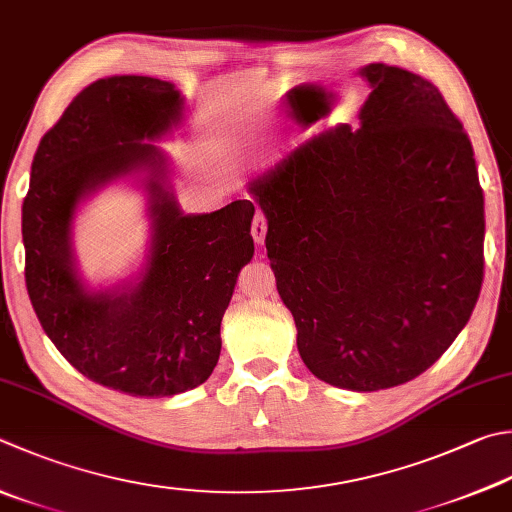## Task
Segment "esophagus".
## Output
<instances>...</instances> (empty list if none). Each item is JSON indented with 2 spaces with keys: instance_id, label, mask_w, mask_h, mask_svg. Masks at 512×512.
Returning a JSON list of instances; mask_svg holds the SVG:
<instances>
[{
  "instance_id": "1",
  "label": "esophagus",
  "mask_w": 512,
  "mask_h": 512,
  "mask_svg": "<svg viewBox=\"0 0 512 512\" xmlns=\"http://www.w3.org/2000/svg\"><path fill=\"white\" fill-rule=\"evenodd\" d=\"M252 236H254L256 243H260V245L265 243V236H267V216L263 214V211H258V214L254 216Z\"/></svg>"
}]
</instances>
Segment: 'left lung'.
Masks as SVG:
<instances>
[{"label": "left lung", "mask_w": 512, "mask_h": 512, "mask_svg": "<svg viewBox=\"0 0 512 512\" xmlns=\"http://www.w3.org/2000/svg\"><path fill=\"white\" fill-rule=\"evenodd\" d=\"M361 127L296 147L249 191L318 379L374 392L426 372L484 283V191L464 124L432 82L368 64Z\"/></svg>", "instance_id": "left-lung-1"}]
</instances>
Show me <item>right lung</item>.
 I'll use <instances>...</instances> for the list:
<instances>
[{"label":"right lung","mask_w":512,"mask_h":512,"mask_svg":"<svg viewBox=\"0 0 512 512\" xmlns=\"http://www.w3.org/2000/svg\"><path fill=\"white\" fill-rule=\"evenodd\" d=\"M182 113L173 84L144 75L98 80L44 133L22 207L26 289L44 332L86 379L131 397H171L205 383L240 269L254 256L249 200L185 216L162 187L160 138ZM152 169V247L127 293L89 295L70 260L79 200L111 177Z\"/></svg>","instance_id":"obj_1"}]
</instances>
